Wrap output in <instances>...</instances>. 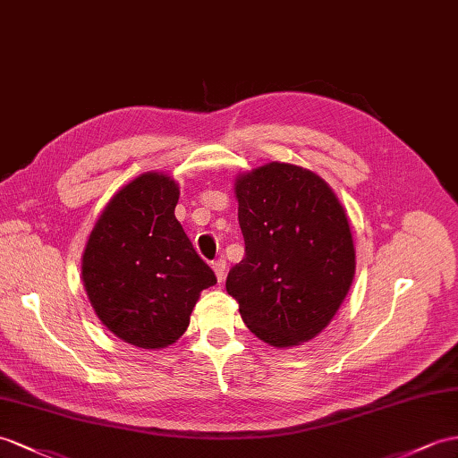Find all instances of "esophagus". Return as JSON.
<instances>
[{"instance_id":"34e87169","label":"esophagus","mask_w":458,"mask_h":458,"mask_svg":"<svg viewBox=\"0 0 458 458\" xmlns=\"http://www.w3.org/2000/svg\"><path fill=\"white\" fill-rule=\"evenodd\" d=\"M211 267H214V272H216V276H217V282H223V280H225V267H227L225 260H223V259H217L216 262H211Z\"/></svg>"}]
</instances>
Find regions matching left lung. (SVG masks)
<instances>
[{
  "label": "left lung",
  "instance_id": "left-lung-1",
  "mask_svg": "<svg viewBox=\"0 0 458 458\" xmlns=\"http://www.w3.org/2000/svg\"><path fill=\"white\" fill-rule=\"evenodd\" d=\"M244 256L227 293L256 338L293 348L328 327L348 295L355 247L348 214L317 173L272 161L235 178Z\"/></svg>",
  "mask_w": 458,
  "mask_h": 458
}]
</instances>
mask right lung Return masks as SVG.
Masks as SVG:
<instances>
[{"label": "right lung", "instance_id": "obj_1", "mask_svg": "<svg viewBox=\"0 0 458 458\" xmlns=\"http://www.w3.org/2000/svg\"><path fill=\"white\" fill-rule=\"evenodd\" d=\"M174 178L149 171L108 199L85 242L81 277L95 315L126 344L161 350L191 325L216 274L174 217Z\"/></svg>", "mask_w": 458, "mask_h": 458}]
</instances>
